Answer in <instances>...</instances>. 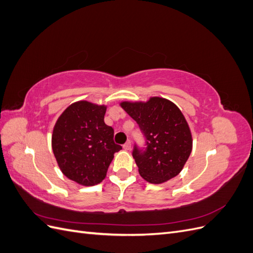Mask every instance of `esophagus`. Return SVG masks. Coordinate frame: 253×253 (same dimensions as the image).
I'll return each mask as SVG.
<instances>
[{"instance_id":"obj_1","label":"esophagus","mask_w":253,"mask_h":253,"mask_svg":"<svg viewBox=\"0 0 253 253\" xmlns=\"http://www.w3.org/2000/svg\"><path fill=\"white\" fill-rule=\"evenodd\" d=\"M131 147H132L131 141H126V142L124 144V149H125V150H126V151L131 149Z\"/></svg>"}]
</instances>
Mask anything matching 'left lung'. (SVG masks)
Wrapping results in <instances>:
<instances>
[{"instance_id":"1","label":"left lung","mask_w":253,"mask_h":253,"mask_svg":"<svg viewBox=\"0 0 253 253\" xmlns=\"http://www.w3.org/2000/svg\"><path fill=\"white\" fill-rule=\"evenodd\" d=\"M139 126L145 137V150L135 145L133 157L139 174L159 185L178 175L192 151V134L181 111L172 101L151 97L148 101L120 103Z\"/></svg>"}]
</instances>
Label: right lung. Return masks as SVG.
Returning a JSON list of instances; mask_svg holds the SVG:
<instances>
[{"label":"right lung","instance_id":"right-lung-1","mask_svg":"<svg viewBox=\"0 0 253 253\" xmlns=\"http://www.w3.org/2000/svg\"><path fill=\"white\" fill-rule=\"evenodd\" d=\"M105 105L74 102L60 115L51 135L58 166L67 178L81 186H95L106 176L114 154V129L104 124Z\"/></svg>","mask_w":253,"mask_h":253}]
</instances>
